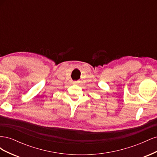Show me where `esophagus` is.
<instances>
[{"label": "esophagus", "mask_w": 157, "mask_h": 157, "mask_svg": "<svg viewBox=\"0 0 157 157\" xmlns=\"http://www.w3.org/2000/svg\"><path fill=\"white\" fill-rule=\"evenodd\" d=\"M73 83V84H77V81H74Z\"/></svg>", "instance_id": "1"}]
</instances>
